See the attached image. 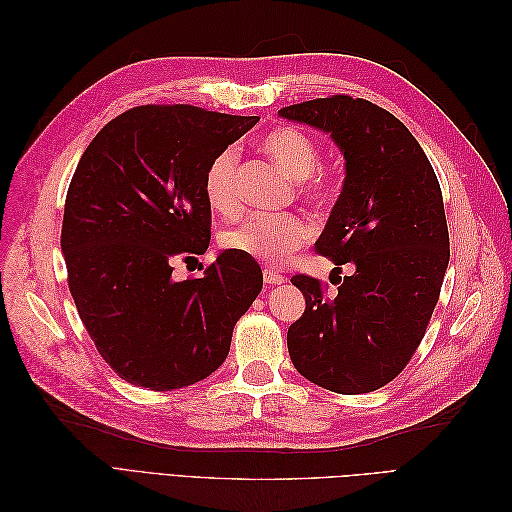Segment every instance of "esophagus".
Wrapping results in <instances>:
<instances>
[{
  "instance_id": "obj_1",
  "label": "esophagus",
  "mask_w": 512,
  "mask_h": 512,
  "mask_svg": "<svg viewBox=\"0 0 512 512\" xmlns=\"http://www.w3.org/2000/svg\"><path fill=\"white\" fill-rule=\"evenodd\" d=\"M262 280H265L267 286H280V284L286 282L284 277L277 273L275 269H271V267H265V271H262Z\"/></svg>"
}]
</instances>
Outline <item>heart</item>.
Segmentation results:
<instances>
[{
    "mask_svg": "<svg viewBox=\"0 0 512 512\" xmlns=\"http://www.w3.org/2000/svg\"><path fill=\"white\" fill-rule=\"evenodd\" d=\"M262 151L280 166L284 173L301 185V190L322 198L324 183L316 177L320 166V149L305 132L294 128H277L260 141ZM239 151L226 147L209 164L205 175V196L211 209L220 213L237 211V175ZM314 235V228L301 215L292 213H254L237 226L226 230L224 245L230 250L245 252L260 260L286 262L292 252H297Z\"/></svg>",
    "mask_w": 512,
    "mask_h": 512,
    "instance_id": "1",
    "label": "heart"
}]
</instances>
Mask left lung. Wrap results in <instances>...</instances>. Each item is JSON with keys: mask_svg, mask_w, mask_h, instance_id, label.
I'll return each instance as SVG.
<instances>
[{"mask_svg": "<svg viewBox=\"0 0 512 512\" xmlns=\"http://www.w3.org/2000/svg\"><path fill=\"white\" fill-rule=\"evenodd\" d=\"M277 115L342 151L344 188L316 250L354 265L333 299L314 277L290 280L305 297L286 337L292 365L333 393L376 391L408 365L440 297L451 256L440 183L404 123L367 100L318 98Z\"/></svg>", "mask_w": 512, "mask_h": 512, "instance_id": "8db88e82", "label": "left lung"}]
</instances>
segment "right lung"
Here are the masks:
<instances>
[{
	"label": "right lung",
	"mask_w": 512,
	"mask_h": 512,
	"mask_svg": "<svg viewBox=\"0 0 512 512\" xmlns=\"http://www.w3.org/2000/svg\"><path fill=\"white\" fill-rule=\"evenodd\" d=\"M258 117L198 106H136L108 121L70 181L61 254L89 337L117 376L149 391L205 380L262 288L258 262L224 250L203 277H173L205 254V175Z\"/></svg>",
	"instance_id": "1"
}]
</instances>
